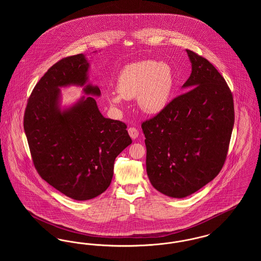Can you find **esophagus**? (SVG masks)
<instances>
[{"label": "esophagus", "instance_id": "obj_1", "mask_svg": "<svg viewBox=\"0 0 261 261\" xmlns=\"http://www.w3.org/2000/svg\"><path fill=\"white\" fill-rule=\"evenodd\" d=\"M128 133H129V135H130L132 139H136L139 136V131H138V129L135 128V127H130L128 129Z\"/></svg>", "mask_w": 261, "mask_h": 261}]
</instances>
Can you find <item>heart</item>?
I'll return each mask as SVG.
<instances>
[{
	"mask_svg": "<svg viewBox=\"0 0 261 261\" xmlns=\"http://www.w3.org/2000/svg\"><path fill=\"white\" fill-rule=\"evenodd\" d=\"M174 72L166 62L146 60L127 64L116 81V93L108 96L109 102L119 107L122 99L136 97L142 112L154 114L162 112L169 102L173 92Z\"/></svg>",
	"mask_w": 261,
	"mask_h": 261,
	"instance_id": "1",
	"label": "heart"
}]
</instances>
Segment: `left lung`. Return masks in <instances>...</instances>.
<instances>
[{
  "label": "left lung",
  "instance_id": "1",
  "mask_svg": "<svg viewBox=\"0 0 261 261\" xmlns=\"http://www.w3.org/2000/svg\"><path fill=\"white\" fill-rule=\"evenodd\" d=\"M186 51L192 73L183 88L190 90L142 123L149 181L178 199L219 174L235 122L233 95L223 76L203 57Z\"/></svg>",
  "mask_w": 261,
  "mask_h": 261
}]
</instances>
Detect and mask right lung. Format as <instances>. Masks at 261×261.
<instances>
[{"label":"right lung","instance_id":"1","mask_svg":"<svg viewBox=\"0 0 261 261\" xmlns=\"http://www.w3.org/2000/svg\"><path fill=\"white\" fill-rule=\"evenodd\" d=\"M88 68L82 54L50 66L33 89L23 117L38 173L76 200L94 199L109 188L116 156L132 143L127 125L103 117L93 97H82L73 107L60 110V87L83 86ZM84 92L100 95L99 87L92 85Z\"/></svg>","mask_w":261,"mask_h":261}]
</instances>
